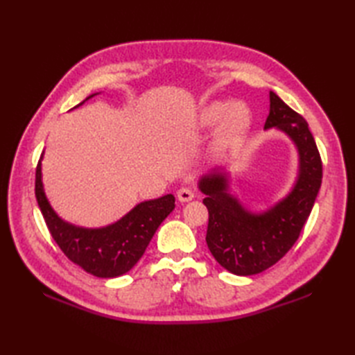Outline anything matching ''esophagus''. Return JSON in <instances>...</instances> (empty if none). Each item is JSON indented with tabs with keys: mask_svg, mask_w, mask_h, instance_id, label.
I'll use <instances>...</instances> for the list:
<instances>
[{
	"mask_svg": "<svg viewBox=\"0 0 355 355\" xmlns=\"http://www.w3.org/2000/svg\"><path fill=\"white\" fill-rule=\"evenodd\" d=\"M193 197H195L193 191L189 189V187H180V189L177 191V198H178V201H182V202L191 201Z\"/></svg>",
	"mask_w": 355,
	"mask_h": 355,
	"instance_id": "esophagus-1",
	"label": "esophagus"
}]
</instances>
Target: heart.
<instances>
[{
	"label": "heart",
	"instance_id": "1",
	"mask_svg": "<svg viewBox=\"0 0 355 355\" xmlns=\"http://www.w3.org/2000/svg\"><path fill=\"white\" fill-rule=\"evenodd\" d=\"M228 112L225 113V111ZM221 128H220V143L221 146H229L232 143H235L241 135H243L248 125H250V111L244 103H235L229 108L227 102H214L207 105V107L201 111L198 123L201 126L214 125L223 117Z\"/></svg>",
	"mask_w": 355,
	"mask_h": 355
}]
</instances>
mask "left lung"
<instances>
[{"mask_svg": "<svg viewBox=\"0 0 355 355\" xmlns=\"http://www.w3.org/2000/svg\"><path fill=\"white\" fill-rule=\"evenodd\" d=\"M279 128L296 143L299 178L288 197L259 215L248 214L227 193V178L212 173L200 189L209 210L206 243L221 267L238 276L262 273L288 253L311 214L322 184V158L306 120L270 92V112L263 128Z\"/></svg>", "mask_w": 355, "mask_h": 355, "instance_id": "left-lung-1", "label": "left lung"}]
</instances>
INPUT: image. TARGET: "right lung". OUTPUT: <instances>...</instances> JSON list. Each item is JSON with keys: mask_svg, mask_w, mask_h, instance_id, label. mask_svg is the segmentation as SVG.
Instances as JSON below:
<instances>
[{"mask_svg": "<svg viewBox=\"0 0 355 355\" xmlns=\"http://www.w3.org/2000/svg\"><path fill=\"white\" fill-rule=\"evenodd\" d=\"M35 195L50 235L62 253L97 277H116L130 271L145 253L158 225L175 207V198L169 193L162 198L140 202L122 220L108 227H76L62 221L45 198L41 182V162H37L36 166Z\"/></svg>", "mask_w": 355, "mask_h": 355, "instance_id": "obj_1", "label": "right lung"}]
</instances>
